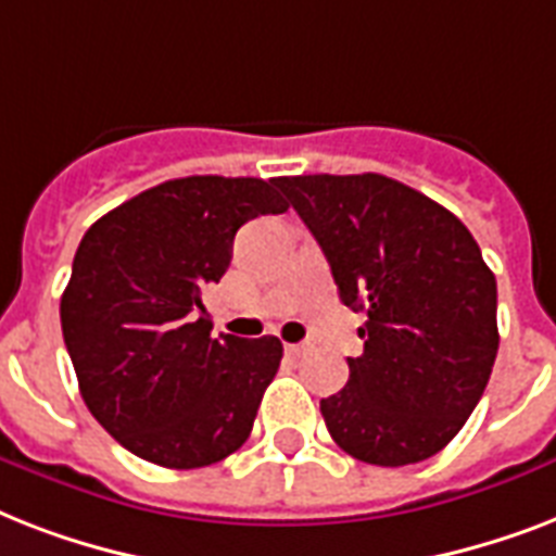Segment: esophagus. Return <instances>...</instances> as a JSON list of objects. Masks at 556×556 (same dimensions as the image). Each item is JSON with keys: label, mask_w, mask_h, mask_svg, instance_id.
Masks as SVG:
<instances>
[{"label": "esophagus", "mask_w": 556, "mask_h": 556, "mask_svg": "<svg viewBox=\"0 0 556 556\" xmlns=\"http://www.w3.org/2000/svg\"><path fill=\"white\" fill-rule=\"evenodd\" d=\"M286 352H288V355L300 357V355H305V346H303V343H286Z\"/></svg>", "instance_id": "obj_1"}]
</instances>
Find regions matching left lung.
I'll use <instances>...</instances> for the list:
<instances>
[{
    "label": "left lung",
    "instance_id": "left-lung-1",
    "mask_svg": "<svg viewBox=\"0 0 556 556\" xmlns=\"http://www.w3.org/2000/svg\"><path fill=\"white\" fill-rule=\"evenodd\" d=\"M320 242L343 305L366 312L364 355L320 401L331 439L366 465L435 456L491 380L496 277L462 222L395 178H277Z\"/></svg>",
    "mask_w": 556,
    "mask_h": 556
}]
</instances>
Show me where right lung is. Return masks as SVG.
<instances>
[{
    "instance_id": "add662e5",
    "label": "right lung",
    "mask_w": 556,
    "mask_h": 556,
    "mask_svg": "<svg viewBox=\"0 0 556 556\" xmlns=\"http://www.w3.org/2000/svg\"><path fill=\"white\" fill-rule=\"evenodd\" d=\"M277 178H173L86 230L60 300L80 395L100 427L152 465L192 470L242 447L282 361L277 338H210L204 288L236 230L286 213Z\"/></svg>"
}]
</instances>
